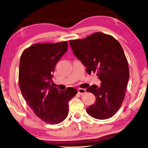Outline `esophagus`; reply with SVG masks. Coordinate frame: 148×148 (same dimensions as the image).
Here are the masks:
<instances>
[{
	"label": "esophagus",
	"mask_w": 148,
	"mask_h": 148,
	"mask_svg": "<svg viewBox=\"0 0 148 148\" xmlns=\"http://www.w3.org/2000/svg\"><path fill=\"white\" fill-rule=\"evenodd\" d=\"M77 91H78V93L80 95H84L86 92V90L85 89H82V88H79L77 89Z\"/></svg>",
	"instance_id": "34e87169"
}]
</instances>
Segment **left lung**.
<instances>
[{
	"mask_svg": "<svg viewBox=\"0 0 148 148\" xmlns=\"http://www.w3.org/2000/svg\"><path fill=\"white\" fill-rule=\"evenodd\" d=\"M69 43L87 73L97 72L101 81V86L92 85L86 89L96 97L87 113L98 119L112 117L121 106L129 79L128 61L121 44L111 35L99 32Z\"/></svg>",
	"mask_w": 148,
	"mask_h": 148,
	"instance_id": "obj_1",
	"label": "left lung"
}]
</instances>
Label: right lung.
<instances>
[{
  "label": "right lung",
  "instance_id": "obj_1",
  "mask_svg": "<svg viewBox=\"0 0 148 148\" xmlns=\"http://www.w3.org/2000/svg\"><path fill=\"white\" fill-rule=\"evenodd\" d=\"M67 49L66 41L35 44L25 49L20 58L21 93L35 115L48 124H58L66 119L69 101L77 92L72 87L59 91L52 81L57 62Z\"/></svg>",
  "mask_w": 148,
  "mask_h": 148
}]
</instances>
